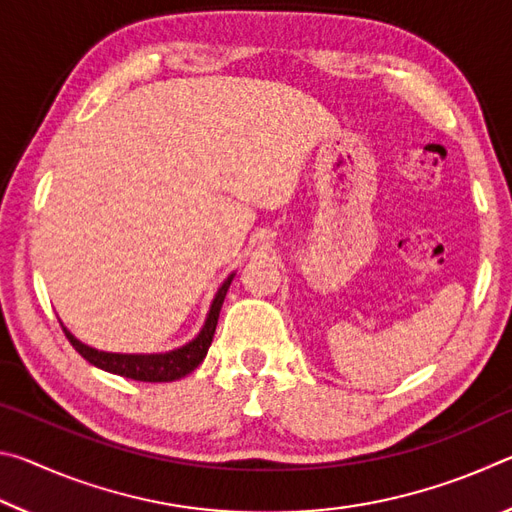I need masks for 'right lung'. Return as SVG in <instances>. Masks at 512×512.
I'll use <instances>...</instances> for the list:
<instances>
[{
  "mask_svg": "<svg viewBox=\"0 0 512 512\" xmlns=\"http://www.w3.org/2000/svg\"><path fill=\"white\" fill-rule=\"evenodd\" d=\"M232 277L235 275H230L228 280L221 284V289L216 291V298L212 302L210 314H207L201 334L178 350H171L164 354L101 352V350L90 348V345L81 343L79 339H74V336L69 334L65 327H63V332L67 336V341L74 345V350L79 352L85 361H90L92 366H97L101 370L112 372V375L135 379V381H149V384H158V381H176L180 377L189 375L192 370H196L198 363L205 359L207 350H210L214 332H216V323H219L221 305L225 300V293H228V289H230Z\"/></svg>",
  "mask_w": 512,
  "mask_h": 512,
  "instance_id": "obj_1",
  "label": "right lung"
}]
</instances>
